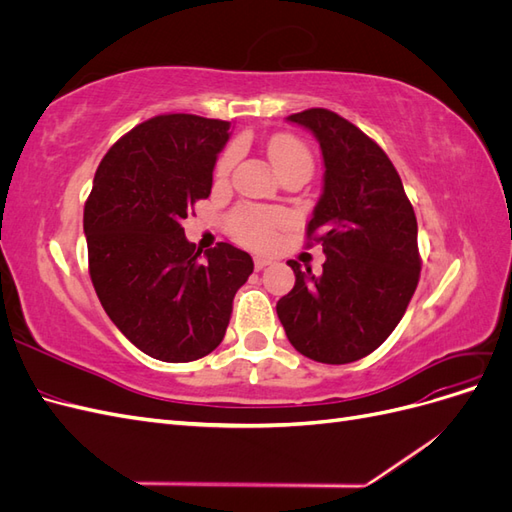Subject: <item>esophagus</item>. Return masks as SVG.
<instances>
[{"label": "esophagus", "mask_w": 512, "mask_h": 512, "mask_svg": "<svg viewBox=\"0 0 512 512\" xmlns=\"http://www.w3.org/2000/svg\"><path fill=\"white\" fill-rule=\"evenodd\" d=\"M269 262H271V260L265 258V256H256V258H254V269H256V271H262V269H265V267L269 265Z\"/></svg>", "instance_id": "obj_1"}]
</instances>
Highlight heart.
I'll return each mask as SVG.
<instances>
[{"mask_svg": "<svg viewBox=\"0 0 512 512\" xmlns=\"http://www.w3.org/2000/svg\"><path fill=\"white\" fill-rule=\"evenodd\" d=\"M269 158L275 168L297 164V162L312 166V158H309V151L305 149V145L294 141V138H290V136H280V138H275V141H271ZM232 162H235V151L230 149L218 162V177L220 179H224L230 173ZM284 222H286V218L282 213L260 211V209H252V207H243V209L235 211V215H232V224H235V228L247 241H250L252 245H258V247L269 245L275 237L277 228H282Z\"/></svg>", "mask_w": 512, "mask_h": 512, "instance_id": "b5f03b06", "label": "heart"}]
</instances>
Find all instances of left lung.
<instances>
[{"mask_svg":"<svg viewBox=\"0 0 512 512\" xmlns=\"http://www.w3.org/2000/svg\"><path fill=\"white\" fill-rule=\"evenodd\" d=\"M316 136L322 194L307 239L322 243V273L290 260L294 288L277 301L288 342L318 363L344 365L393 333L421 275L416 215L389 156L327 108L288 117Z\"/></svg>","mask_w":512,"mask_h":512,"instance_id":"left-lung-1","label":"left lung"}]
</instances>
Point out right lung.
I'll use <instances>...</instances> for the list:
<instances>
[{
  "instance_id": "right-lung-1",
  "label": "right lung",
  "mask_w": 512,
  "mask_h": 512,
  "mask_svg": "<svg viewBox=\"0 0 512 512\" xmlns=\"http://www.w3.org/2000/svg\"><path fill=\"white\" fill-rule=\"evenodd\" d=\"M230 123L158 115L108 149L85 203L89 275L104 312L130 342L164 363L220 346L232 299L254 271L230 243L200 250L181 222L211 194Z\"/></svg>"
}]
</instances>
